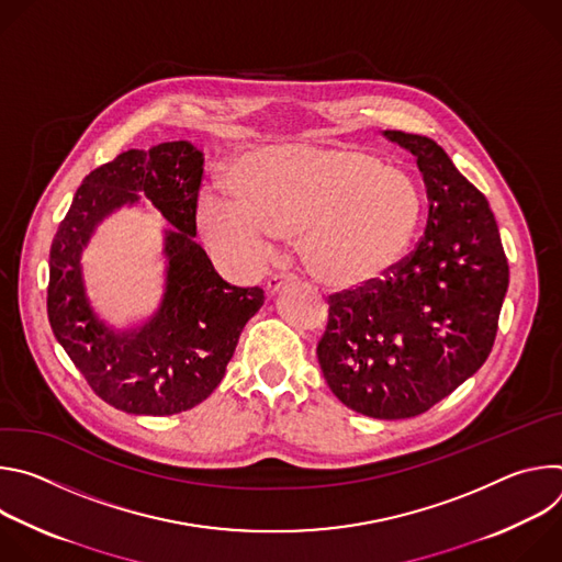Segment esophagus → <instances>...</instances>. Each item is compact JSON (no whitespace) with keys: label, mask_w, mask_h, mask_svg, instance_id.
<instances>
[{"label":"esophagus","mask_w":562,"mask_h":562,"mask_svg":"<svg viewBox=\"0 0 562 562\" xmlns=\"http://www.w3.org/2000/svg\"><path fill=\"white\" fill-rule=\"evenodd\" d=\"M293 282H295L293 276H273V278L267 282V293H269V295H278L280 289H284V286H289V284H293Z\"/></svg>","instance_id":"34e87169"}]
</instances>
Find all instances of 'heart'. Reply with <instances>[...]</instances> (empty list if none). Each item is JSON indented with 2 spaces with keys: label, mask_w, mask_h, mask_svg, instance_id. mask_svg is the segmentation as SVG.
Returning <instances> with one entry per match:
<instances>
[{
  "label": "heart",
  "mask_w": 562,
  "mask_h": 562,
  "mask_svg": "<svg viewBox=\"0 0 562 562\" xmlns=\"http://www.w3.org/2000/svg\"><path fill=\"white\" fill-rule=\"evenodd\" d=\"M233 191L209 189L198 222L211 243L265 260L273 237L297 235L306 273L347 291L391 273L416 235L423 193L414 176L364 148L282 142L235 159Z\"/></svg>",
  "instance_id": "b5f03b06"
}]
</instances>
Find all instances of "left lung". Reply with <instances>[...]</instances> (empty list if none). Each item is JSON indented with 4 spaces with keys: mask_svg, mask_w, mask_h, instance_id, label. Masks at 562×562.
Listing matches in <instances>:
<instances>
[{
    "mask_svg": "<svg viewBox=\"0 0 562 562\" xmlns=\"http://www.w3.org/2000/svg\"><path fill=\"white\" fill-rule=\"evenodd\" d=\"M416 155L429 217L425 235L384 280L329 295L317 362L342 405L380 420L431 409L492 353L509 286L496 217L425 135L382 131Z\"/></svg>",
    "mask_w": 562,
    "mask_h": 562,
    "instance_id": "1",
    "label": "left lung"
}]
</instances>
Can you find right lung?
I'll list each match as a JSON object with an SVG mask.
<instances>
[{
  "mask_svg": "<svg viewBox=\"0 0 562 562\" xmlns=\"http://www.w3.org/2000/svg\"><path fill=\"white\" fill-rule=\"evenodd\" d=\"M202 173V150L184 139L124 150L85 178L50 245V329L91 389L126 414L173 416L200 405L265 304L260 286L222 280L193 239ZM142 196L172 224L164 250L166 293L142 328L117 333L86 295L81 254L98 223Z\"/></svg>",
  "mask_w": 562,
  "mask_h": 562,
  "instance_id": "1",
  "label": "right lung"
}]
</instances>
